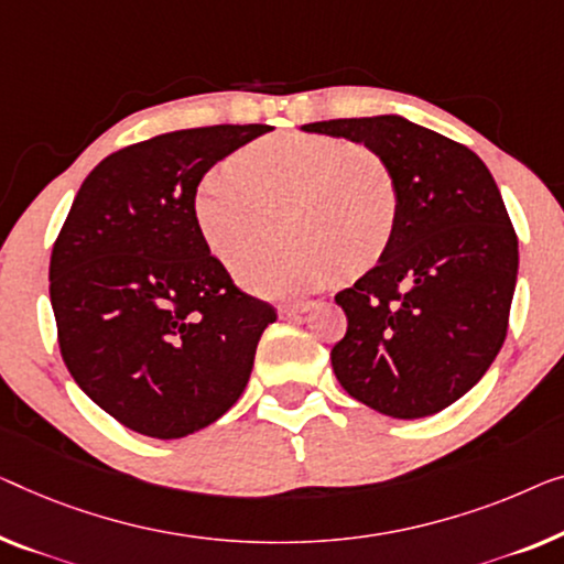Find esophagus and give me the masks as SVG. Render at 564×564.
<instances>
[{
  "label": "esophagus",
  "instance_id": "obj_1",
  "mask_svg": "<svg viewBox=\"0 0 564 564\" xmlns=\"http://www.w3.org/2000/svg\"><path fill=\"white\" fill-rule=\"evenodd\" d=\"M315 302L310 300H297V302H288V305H280V315L282 317H297L302 313H307L310 307H313Z\"/></svg>",
  "mask_w": 564,
  "mask_h": 564
}]
</instances>
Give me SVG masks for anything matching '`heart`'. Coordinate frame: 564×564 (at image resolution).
Listing matches in <instances>:
<instances>
[{"instance_id":"b5f03b06","label":"heart","mask_w":564,"mask_h":564,"mask_svg":"<svg viewBox=\"0 0 564 564\" xmlns=\"http://www.w3.org/2000/svg\"><path fill=\"white\" fill-rule=\"evenodd\" d=\"M195 224L208 249L234 262L272 231L284 239L251 251L236 272L264 292H305L361 274L394 239L402 191L377 147L325 134H269L234 154L195 185Z\"/></svg>"}]
</instances>
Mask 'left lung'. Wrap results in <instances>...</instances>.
<instances>
[{
	"label": "left lung",
	"mask_w": 564,
	"mask_h": 564,
	"mask_svg": "<svg viewBox=\"0 0 564 564\" xmlns=\"http://www.w3.org/2000/svg\"><path fill=\"white\" fill-rule=\"evenodd\" d=\"M394 167L402 210L389 249L336 302L330 350L350 397L389 417H427L476 387L509 330L519 239L491 173L460 142L402 117L313 121Z\"/></svg>",
	"instance_id": "1"
}]
</instances>
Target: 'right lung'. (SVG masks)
Returning <instances> with one entry per match:
<instances>
[{
  "label": "right lung",
  "mask_w": 564,
  "mask_h": 564,
  "mask_svg": "<svg viewBox=\"0 0 564 564\" xmlns=\"http://www.w3.org/2000/svg\"><path fill=\"white\" fill-rule=\"evenodd\" d=\"M269 124L181 129L121 147L80 185L51 254L70 377L147 437L208 427L247 389L276 310L241 288L195 224V185Z\"/></svg>",
  "instance_id": "obj_1"
}]
</instances>
